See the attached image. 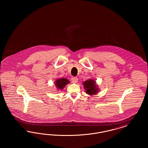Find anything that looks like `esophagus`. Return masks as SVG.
<instances>
[{
    "instance_id": "34e87169",
    "label": "esophagus",
    "mask_w": 148,
    "mask_h": 148,
    "mask_svg": "<svg viewBox=\"0 0 148 148\" xmlns=\"http://www.w3.org/2000/svg\"><path fill=\"white\" fill-rule=\"evenodd\" d=\"M78 81V79L77 77H73L71 78V82L73 83H77Z\"/></svg>"
}]
</instances>
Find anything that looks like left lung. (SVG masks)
Returning <instances> with one entry per match:
<instances>
[{
  "label": "left lung",
  "mask_w": 148,
  "mask_h": 148,
  "mask_svg": "<svg viewBox=\"0 0 148 148\" xmlns=\"http://www.w3.org/2000/svg\"><path fill=\"white\" fill-rule=\"evenodd\" d=\"M83 85L86 93L89 95H96L99 91L96 82L92 79L86 80L83 83Z\"/></svg>",
  "instance_id": "1"
}]
</instances>
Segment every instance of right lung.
<instances>
[{
  "label": "right lung",
  "mask_w": 148,
  "mask_h": 148,
  "mask_svg": "<svg viewBox=\"0 0 148 148\" xmlns=\"http://www.w3.org/2000/svg\"><path fill=\"white\" fill-rule=\"evenodd\" d=\"M69 83H70V81L65 77L58 78L55 81V85H56V89L58 90H63L65 88V86Z\"/></svg>",
  "instance_id": "obj_1"
}]
</instances>
